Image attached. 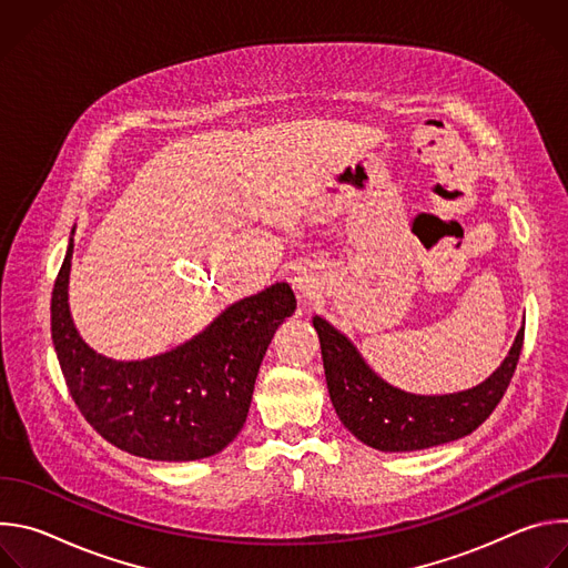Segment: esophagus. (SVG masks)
Returning <instances> with one entry per match:
<instances>
[{
  "instance_id": "34e87169",
  "label": "esophagus",
  "mask_w": 568,
  "mask_h": 568,
  "mask_svg": "<svg viewBox=\"0 0 568 568\" xmlns=\"http://www.w3.org/2000/svg\"><path fill=\"white\" fill-rule=\"evenodd\" d=\"M292 285H294L301 303L312 301L318 294V290H321V283H318L316 274L310 267H298L294 272V276H292Z\"/></svg>"
}]
</instances>
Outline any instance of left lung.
<instances>
[{
	"label": "left lung",
	"mask_w": 568,
	"mask_h": 568,
	"mask_svg": "<svg viewBox=\"0 0 568 568\" xmlns=\"http://www.w3.org/2000/svg\"><path fill=\"white\" fill-rule=\"evenodd\" d=\"M323 371L342 425L379 452H418L471 434L501 402L519 362L524 326L506 359L480 384L454 393L423 395L379 377L357 346L323 316H312Z\"/></svg>",
	"instance_id": "obj_1"
}]
</instances>
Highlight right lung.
I'll return each mask as SVG.
<instances>
[{
  "mask_svg": "<svg viewBox=\"0 0 568 568\" xmlns=\"http://www.w3.org/2000/svg\"><path fill=\"white\" fill-rule=\"evenodd\" d=\"M73 231L51 296V339L73 402L114 447L148 460L220 454L247 420L256 375L281 323L287 283L224 307L189 342L145 359H112L80 337L69 310Z\"/></svg>",
  "mask_w": 568,
  "mask_h": 568,
  "instance_id": "obj_1",
  "label": "right lung"
}]
</instances>
